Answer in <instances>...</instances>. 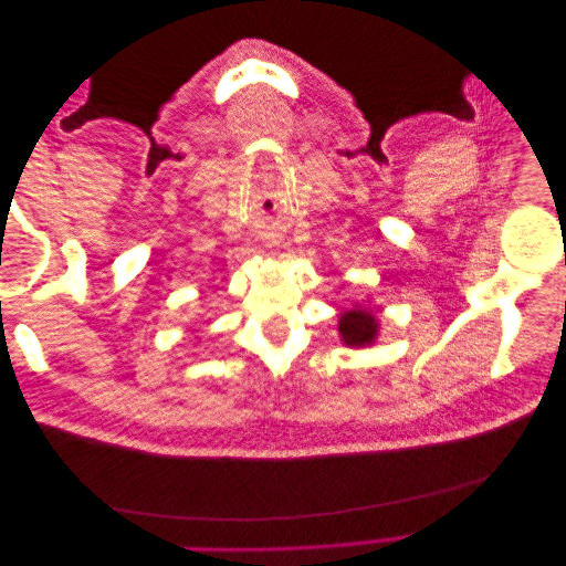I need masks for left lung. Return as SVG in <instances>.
<instances>
[{"instance_id": "8db88e82", "label": "left lung", "mask_w": 566, "mask_h": 566, "mask_svg": "<svg viewBox=\"0 0 566 566\" xmlns=\"http://www.w3.org/2000/svg\"><path fill=\"white\" fill-rule=\"evenodd\" d=\"M339 335L347 347H370L375 337H378V318L373 312L364 310V306H356L339 316Z\"/></svg>"}]
</instances>
